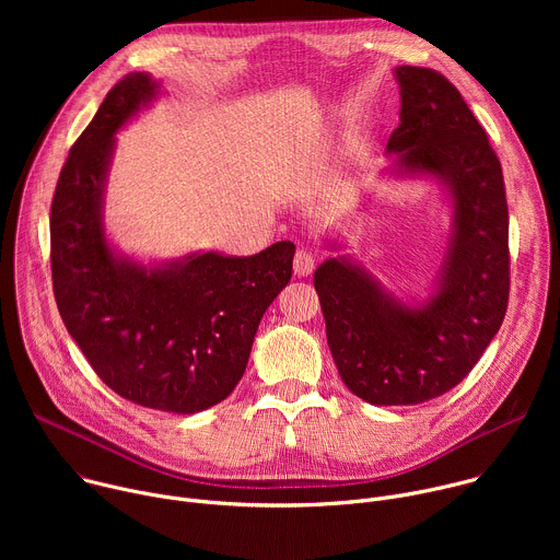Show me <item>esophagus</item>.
<instances>
[{"label":"esophagus","instance_id":"obj_1","mask_svg":"<svg viewBox=\"0 0 560 560\" xmlns=\"http://www.w3.org/2000/svg\"><path fill=\"white\" fill-rule=\"evenodd\" d=\"M316 266V257L310 250H299L294 255V275L296 277H310Z\"/></svg>","mask_w":560,"mask_h":560}]
</instances>
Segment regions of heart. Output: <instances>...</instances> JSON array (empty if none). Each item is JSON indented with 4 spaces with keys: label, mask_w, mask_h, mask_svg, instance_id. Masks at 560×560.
Returning a JSON list of instances; mask_svg holds the SVG:
<instances>
[{
    "label": "heart",
    "mask_w": 560,
    "mask_h": 560,
    "mask_svg": "<svg viewBox=\"0 0 560 560\" xmlns=\"http://www.w3.org/2000/svg\"><path fill=\"white\" fill-rule=\"evenodd\" d=\"M354 145H357V139H350V141L346 143V152H352V150H354Z\"/></svg>",
    "instance_id": "1"
}]
</instances>
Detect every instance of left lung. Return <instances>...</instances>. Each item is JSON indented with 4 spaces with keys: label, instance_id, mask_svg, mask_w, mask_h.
Returning a JSON list of instances; mask_svg holds the SVG:
<instances>
[{
    "label": "left lung",
    "instance_id": "1",
    "mask_svg": "<svg viewBox=\"0 0 560 560\" xmlns=\"http://www.w3.org/2000/svg\"><path fill=\"white\" fill-rule=\"evenodd\" d=\"M401 95L383 171L432 179L447 206L441 264L423 296H396L361 259L314 272L337 370L372 406H417L458 385L497 337L510 296V219L499 156L460 93L430 68L396 66ZM328 250L343 242L330 236Z\"/></svg>",
    "mask_w": 560,
    "mask_h": 560
}]
</instances>
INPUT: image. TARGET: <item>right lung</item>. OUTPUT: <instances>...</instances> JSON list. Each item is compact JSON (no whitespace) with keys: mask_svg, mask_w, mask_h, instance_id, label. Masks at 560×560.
<instances>
[{"mask_svg":"<svg viewBox=\"0 0 560 560\" xmlns=\"http://www.w3.org/2000/svg\"><path fill=\"white\" fill-rule=\"evenodd\" d=\"M162 95V79L130 72L74 141L50 206V268L68 335L97 376L128 401L208 410L244 376L264 312L292 277V242L253 257L195 250L141 261L106 230L117 132Z\"/></svg>","mask_w":560,"mask_h":560,"instance_id":"obj_1","label":"right lung"}]
</instances>
